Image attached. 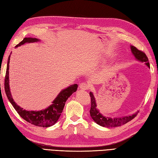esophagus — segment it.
I'll return each mask as SVG.
<instances>
[{
	"label": "esophagus",
	"mask_w": 158,
	"mask_h": 158,
	"mask_svg": "<svg viewBox=\"0 0 158 158\" xmlns=\"http://www.w3.org/2000/svg\"><path fill=\"white\" fill-rule=\"evenodd\" d=\"M79 86H80V88L81 90H88V88H89V85H88V84L86 82L80 83Z\"/></svg>",
	"instance_id": "esophagus-1"
}]
</instances>
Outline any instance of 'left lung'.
I'll list each match as a JSON object with an SVG mask.
<instances>
[{
    "label": "left lung",
    "mask_w": 158,
    "mask_h": 158,
    "mask_svg": "<svg viewBox=\"0 0 158 158\" xmlns=\"http://www.w3.org/2000/svg\"><path fill=\"white\" fill-rule=\"evenodd\" d=\"M131 52L133 54L135 57V58L141 61L145 62L148 67H149V63L148 58L145 53L139 50L137 48L134 46H131ZM90 97L91 101V106L90 110V114L92 118L93 119L94 122L97 123L99 125L105 127H114L121 126L124 125L127 123L131 121L135 117L137 116V113H135L133 115L128 117H124L122 118H109L104 117L102 114L99 113V111L97 109V104H96L95 98L92 92H90Z\"/></svg>",
    "instance_id": "1"
}]
</instances>
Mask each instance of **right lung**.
<instances>
[{
    "mask_svg": "<svg viewBox=\"0 0 158 158\" xmlns=\"http://www.w3.org/2000/svg\"><path fill=\"white\" fill-rule=\"evenodd\" d=\"M39 41L36 38L25 37L20 43L17 44L15 47H18L25 43H33ZM9 61L10 56L7 61V67L5 78V90L7 98L9 100L10 102L12 104L14 109L16 110L17 113L20 115L21 117L25 120L27 122L42 127H48L54 125L58 120L60 115L62 113L65 102L67 101L68 97H70L73 92L76 91L78 88V84H74V85L68 87L66 89L63 90L57 95L56 98L53 101V104L50 105L48 108L43 110L40 111H27L23 109L20 106L17 105V104L13 101L12 96L10 92L9 84Z\"/></svg>",
    "mask_w": 158,
    "mask_h": 158,
    "instance_id": "1",
    "label": "right lung"
}]
</instances>
